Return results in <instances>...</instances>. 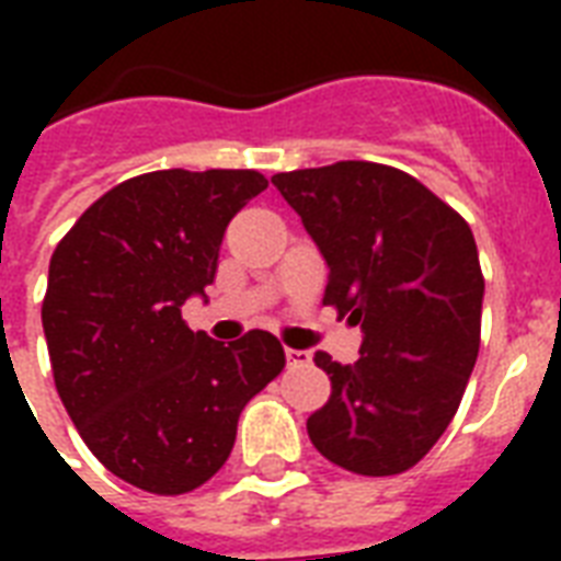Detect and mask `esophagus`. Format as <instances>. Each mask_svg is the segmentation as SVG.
<instances>
[{"label": "esophagus", "mask_w": 561, "mask_h": 561, "mask_svg": "<svg viewBox=\"0 0 561 561\" xmlns=\"http://www.w3.org/2000/svg\"><path fill=\"white\" fill-rule=\"evenodd\" d=\"M285 358H288L290 367H308V364H311V352H306V350H285Z\"/></svg>", "instance_id": "esophagus-1"}]
</instances>
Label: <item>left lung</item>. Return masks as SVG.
<instances>
[{
  "label": "left lung",
  "mask_w": 561,
  "mask_h": 561,
  "mask_svg": "<svg viewBox=\"0 0 561 561\" xmlns=\"http://www.w3.org/2000/svg\"><path fill=\"white\" fill-rule=\"evenodd\" d=\"M273 186L329 264L323 302L364 332L355 364L314 355L332 396L308 436L341 469L401 474L445 434L478 360L474 236L416 178L378 162L288 171Z\"/></svg>",
  "instance_id": "8db88e82"
}]
</instances>
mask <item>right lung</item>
<instances>
[{
    "label": "right lung",
    "instance_id": "right-lung-1",
    "mask_svg": "<svg viewBox=\"0 0 561 561\" xmlns=\"http://www.w3.org/2000/svg\"><path fill=\"white\" fill-rule=\"evenodd\" d=\"M267 188L259 171H151L92 203L48 264L43 332L57 396L104 469L153 495L203 486L238 416L285 367L271 332L229 346L180 308L206 299L227 224Z\"/></svg>",
    "mask_w": 561,
    "mask_h": 561
}]
</instances>
